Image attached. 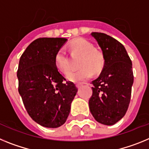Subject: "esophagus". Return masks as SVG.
I'll use <instances>...</instances> for the list:
<instances>
[{
	"mask_svg": "<svg viewBox=\"0 0 149 149\" xmlns=\"http://www.w3.org/2000/svg\"><path fill=\"white\" fill-rule=\"evenodd\" d=\"M82 86V84L81 83H77L76 84V87L78 88H81Z\"/></svg>",
	"mask_w": 149,
	"mask_h": 149,
	"instance_id": "esophagus-1",
	"label": "esophagus"
}]
</instances>
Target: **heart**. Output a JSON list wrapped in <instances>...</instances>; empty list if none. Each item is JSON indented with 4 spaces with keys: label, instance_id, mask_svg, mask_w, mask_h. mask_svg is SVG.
Returning <instances> with one entry per match:
<instances>
[{
    "label": "heart",
    "instance_id": "heart-1",
    "mask_svg": "<svg viewBox=\"0 0 149 149\" xmlns=\"http://www.w3.org/2000/svg\"><path fill=\"white\" fill-rule=\"evenodd\" d=\"M70 47L73 53L82 55L79 61L81 68L76 71H72L67 76L69 81L81 82L88 79L94 73H100L105 65V58L101 52L95 49L92 42L84 38L75 39L70 42ZM55 65L63 74H67L70 70L69 58L65 50L61 48L57 51L55 55Z\"/></svg>",
    "mask_w": 149,
    "mask_h": 149
}]
</instances>
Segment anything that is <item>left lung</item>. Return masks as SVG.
Returning <instances> with one entry per match:
<instances>
[{"label": "left lung", "mask_w": 149, "mask_h": 149, "mask_svg": "<svg viewBox=\"0 0 149 149\" xmlns=\"http://www.w3.org/2000/svg\"><path fill=\"white\" fill-rule=\"evenodd\" d=\"M101 48L105 65L98 78L91 82L89 109L97 121L113 125L126 113L131 96L134 73L125 46L106 33H91Z\"/></svg>", "instance_id": "obj_1"}]
</instances>
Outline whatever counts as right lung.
Segmentation results:
<instances>
[{"label": "right lung", "mask_w": 149, "mask_h": 149, "mask_svg": "<svg viewBox=\"0 0 149 149\" xmlns=\"http://www.w3.org/2000/svg\"><path fill=\"white\" fill-rule=\"evenodd\" d=\"M67 40L58 37L37 39L19 60V94L28 115L45 127L64 125L78 91L73 82H65L55 65V54Z\"/></svg>", "instance_id": "obj_1"}]
</instances>
